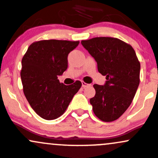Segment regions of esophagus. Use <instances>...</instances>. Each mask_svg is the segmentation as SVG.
<instances>
[{
	"mask_svg": "<svg viewBox=\"0 0 158 158\" xmlns=\"http://www.w3.org/2000/svg\"><path fill=\"white\" fill-rule=\"evenodd\" d=\"M82 87H83V88H85V87H87V86H89V84L85 83V82H82Z\"/></svg>",
	"mask_w": 158,
	"mask_h": 158,
	"instance_id": "1",
	"label": "esophagus"
}]
</instances>
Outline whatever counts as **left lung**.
<instances>
[{"instance_id":"obj_1","label":"left lung","mask_w":158,"mask_h":158,"mask_svg":"<svg viewBox=\"0 0 158 158\" xmlns=\"http://www.w3.org/2000/svg\"><path fill=\"white\" fill-rule=\"evenodd\" d=\"M81 43L107 79L104 85H93L96 92L90 99L93 112L104 122L116 120L129 107L140 82V63L135 51L116 38L97 37Z\"/></svg>"}]
</instances>
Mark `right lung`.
<instances>
[{"label": "right lung", "instance_id": "add662e5", "mask_svg": "<svg viewBox=\"0 0 158 158\" xmlns=\"http://www.w3.org/2000/svg\"><path fill=\"white\" fill-rule=\"evenodd\" d=\"M79 44V41L42 40L33 42L23 56V92L41 118L51 120L60 117L82 86L80 81L66 85L57 79L67 69L68 54Z\"/></svg>", "mask_w": 158, "mask_h": 158}]
</instances>
